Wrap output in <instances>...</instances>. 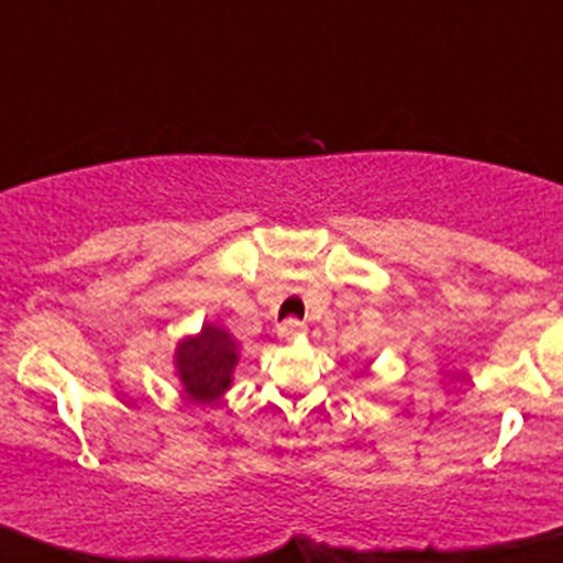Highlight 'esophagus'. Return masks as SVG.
<instances>
[{
  "label": "esophagus",
  "instance_id": "esophagus-1",
  "mask_svg": "<svg viewBox=\"0 0 563 563\" xmlns=\"http://www.w3.org/2000/svg\"><path fill=\"white\" fill-rule=\"evenodd\" d=\"M303 331H307V325H303V322L296 320V318H288L286 322H280V325H277V335H280L283 341L296 339V335H301Z\"/></svg>",
  "mask_w": 563,
  "mask_h": 563
}]
</instances>
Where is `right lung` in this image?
Instances as JSON below:
<instances>
[{"mask_svg":"<svg viewBox=\"0 0 563 563\" xmlns=\"http://www.w3.org/2000/svg\"><path fill=\"white\" fill-rule=\"evenodd\" d=\"M238 363V346L222 328L203 325L198 335L177 346V371L187 397L209 405L230 386V373Z\"/></svg>","mask_w":563,"mask_h":563,"instance_id":"add662e5","label":"right lung"}]
</instances>
